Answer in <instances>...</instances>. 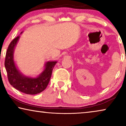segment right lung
Returning <instances> with one entry per match:
<instances>
[{"label":"right lung","instance_id":"right-lung-1","mask_svg":"<svg viewBox=\"0 0 126 126\" xmlns=\"http://www.w3.org/2000/svg\"><path fill=\"white\" fill-rule=\"evenodd\" d=\"M19 37L18 36L11 41L6 51L4 66L8 81L14 88L21 92L29 94H38L47 87L57 61L47 62L44 71L35 78L23 75L16 68L14 61V51Z\"/></svg>","mask_w":126,"mask_h":126}]
</instances>
